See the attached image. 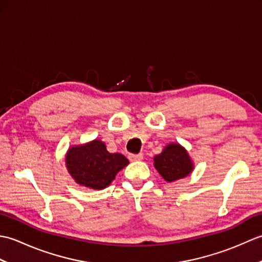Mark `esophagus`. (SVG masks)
<instances>
[{
  "mask_svg": "<svg viewBox=\"0 0 262 262\" xmlns=\"http://www.w3.org/2000/svg\"><path fill=\"white\" fill-rule=\"evenodd\" d=\"M128 159H129L130 161H141L143 160V154L140 153V154H129L128 155Z\"/></svg>",
  "mask_w": 262,
  "mask_h": 262,
  "instance_id": "esophagus-1",
  "label": "esophagus"
}]
</instances>
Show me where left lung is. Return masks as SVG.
I'll list each match as a JSON object with an SVG mask.
<instances>
[{
    "label": "left lung",
    "instance_id": "left-lung-1",
    "mask_svg": "<svg viewBox=\"0 0 262 262\" xmlns=\"http://www.w3.org/2000/svg\"><path fill=\"white\" fill-rule=\"evenodd\" d=\"M154 166L166 181L172 182L187 177L192 163L186 149L179 144H170L163 152L154 158Z\"/></svg>",
    "mask_w": 262,
    "mask_h": 262
}]
</instances>
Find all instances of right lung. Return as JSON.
Masks as SVG:
<instances>
[{
  "mask_svg": "<svg viewBox=\"0 0 262 262\" xmlns=\"http://www.w3.org/2000/svg\"><path fill=\"white\" fill-rule=\"evenodd\" d=\"M128 163L120 153H109L100 141H93L83 146L69 149L66 166L73 179L89 188L103 189L108 187L116 174Z\"/></svg>",
  "mask_w": 262,
  "mask_h": 262,
  "instance_id": "1",
  "label": "right lung"
}]
</instances>
